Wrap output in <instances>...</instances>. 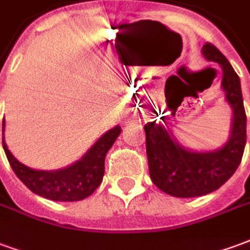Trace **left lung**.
Returning a JSON list of instances; mask_svg holds the SVG:
<instances>
[{"instance_id":"1","label":"left lung","mask_w":250,"mask_h":250,"mask_svg":"<svg viewBox=\"0 0 250 250\" xmlns=\"http://www.w3.org/2000/svg\"><path fill=\"white\" fill-rule=\"evenodd\" d=\"M202 55L222 68V89L233 111L229 141L218 150L195 152L179 145L162 123L145 125L151 181L162 191L179 198L199 197L220 188L240 166L247 143V114L240 77L213 44L206 42Z\"/></svg>"}]
</instances>
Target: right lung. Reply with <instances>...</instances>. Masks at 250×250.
<instances>
[{
	"mask_svg": "<svg viewBox=\"0 0 250 250\" xmlns=\"http://www.w3.org/2000/svg\"><path fill=\"white\" fill-rule=\"evenodd\" d=\"M3 128L5 122H2V132ZM120 131L122 128L119 125L107 131L83 155L82 159L56 171L35 170L19 162L8 150L3 136L2 146L13 171L30 191L52 201L73 202L89 197L102 184L104 175V159L116 138L119 136Z\"/></svg>",
	"mask_w": 250,
	"mask_h": 250,
	"instance_id": "add662e5",
	"label": "right lung"
}]
</instances>
